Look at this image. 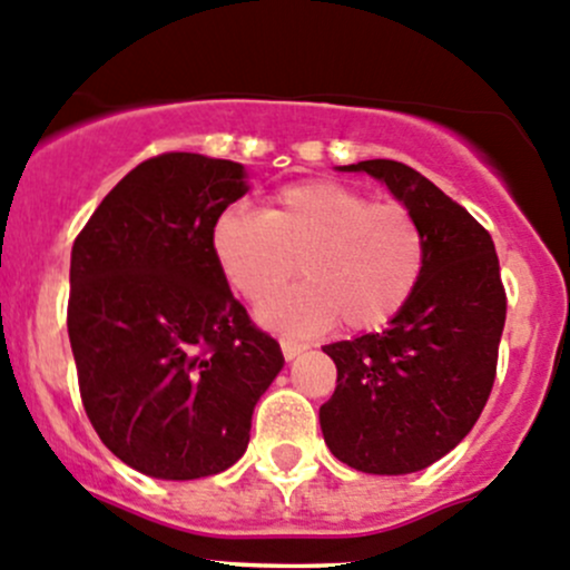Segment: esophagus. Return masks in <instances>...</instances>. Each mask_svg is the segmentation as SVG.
<instances>
[{
  "instance_id": "esophagus-1",
  "label": "esophagus",
  "mask_w": 570,
  "mask_h": 570,
  "mask_svg": "<svg viewBox=\"0 0 570 570\" xmlns=\"http://www.w3.org/2000/svg\"><path fill=\"white\" fill-rule=\"evenodd\" d=\"M305 350H308V346L301 344V341L281 338V352H284V357H286V361H295V357H301Z\"/></svg>"
}]
</instances>
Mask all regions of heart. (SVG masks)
Listing matches in <instances>:
<instances>
[{"label":"heart","mask_w":570,"mask_h":570,"mask_svg":"<svg viewBox=\"0 0 570 570\" xmlns=\"http://www.w3.org/2000/svg\"><path fill=\"white\" fill-rule=\"evenodd\" d=\"M226 284L265 301L297 273L303 284L269 297L259 316L292 335H314L344 320L352 331L387 325L412 301L426 269V235L410 207L371 202L338 179H305L275 190L265 213L226 207L209 229Z\"/></svg>","instance_id":"1"}]
</instances>
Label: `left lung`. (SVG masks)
Here are the masks:
<instances>
[{"mask_svg": "<svg viewBox=\"0 0 570 570\" xmlns=\"http://www.w3.org/2000/svg\"><path fill=\"white\" fill-rule=\"evenodd\" d=\"M338 169L376 177L412 209L426 269L385 331L325 346L338 380L322 434L355 470L406 475L451 453L487 406L508 305L500 259L489 232L421 171L382 158Z\"/></svg>", "mask_w": 570, "mask_h": 570, "instance_id": "8db88e82", "label": "left lung"}]
</instances>
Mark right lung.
<instances>
[{
  "mask_svg": "<svg viewBox=\"0 0 570 570\" xmlns=\"http://www.w3.org/2000/svg\"><path fill=\"white\" fill-rule=\"evenodd\" d=\"M245 190L235 160L164 153L119 179L73 243L68 335L83 410L149 478L229 470L284 368L209 248L215 218Z\"/></svg>",
  "mask_w": 570,
  "mask_h": 570,
  "instance_id": "add662e5",
  "label": "right lung"
}]
</instances>
